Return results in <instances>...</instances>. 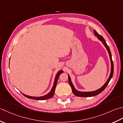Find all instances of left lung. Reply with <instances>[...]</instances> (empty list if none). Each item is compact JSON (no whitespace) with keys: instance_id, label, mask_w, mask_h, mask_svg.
Wrapping results in <instances>:
<instances>
[{"instance_id":"8db88e82","label":"left lung","mask_w":123,"mask_h":123,"mask_svg":"<svg viewBox=\"0 0 123 123\" xmlns=\"http://www.w3.org/2000/svg\"><path fill=\"white\" fill-rule=\"evenodd\" d=\"M94 35L95 36H97V37L98 38V40H100L101 42H102L103 45L105 46V47L106 48V49L107 50V51L108 52V54H109V57H110V63H111V71H110V74L109 78H108V80H107L106 82L105 83V84L103 85L101 87L98 89V90L94 91H91V92H82V91H78L77 90H76L74 87V84L72 83L71 79L70 77L68 74V80H69V83L70 86H71V89H72V91L74 93V95H75L77 97H94V96L97 95L98 94H99L100 93H101L102 91L105 90V87H107V86L108 85V83H109L110 80H111V79L112 77L113 76V74H114V64H113V62L112 60V56H111V52H110V50L109 49V47L107 45L106 42L104 38L102 37V36L100 35L95 30H94Z\"/></svg>"}]
</instances>
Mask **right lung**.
Here are the masks:
<instances>
[{"label": "right lung", "mask_w": 123, "mask_h": 123, "mask_svg": "<svg viewBox=\"0 0 123 123\" xmlns=\"http://www.w3.org/2000/svg\"><path fill=\"white\" fill-rule=\"evenodd\" d=\"M9 60H10V59H9ZM63 73V71L62 70H59L58 72H57V73L56 74V76H55L54 83H53V87L51 89V90H50V92L49 93H47V94L43 95V96H41V97H32V96L28 95L25 94H24L23 93H22V92L21 93H22L24 95V96H25V97L28 98H30V99H33V100H47V99H49V98H51L53 97V95L54 94L55 88H56V84H57V80H58L59 76L60 74Z\"/></svg>", "instance_id": "add662e5"}]
</instances>
